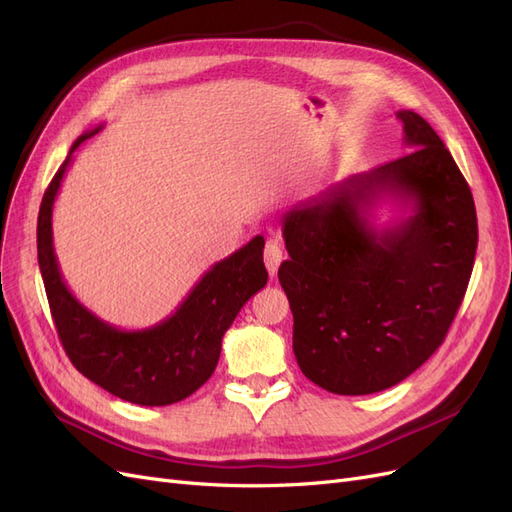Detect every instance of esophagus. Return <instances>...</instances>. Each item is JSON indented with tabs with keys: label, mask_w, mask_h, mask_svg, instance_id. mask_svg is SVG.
Instances as JSON below:
<instances>
[{
	"label": "esophagus",
	"mask_w": 512,
	"mask_h": 512,
	"mask_svg": "<svg viewBox=\"0 0 512 512\" xmlns=\"http://www.w3.org/2000/svg\"><path fill=\"white\" fill-rule=\"evenodd\" d=\"M284 260V247L280 243V239H269L267 245H265V265H267V271L271 277H275L277 269H280Z\"/></svg>",
	"instance_id": "1"
}]
</instances>
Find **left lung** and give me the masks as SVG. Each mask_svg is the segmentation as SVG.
<instances>
[{
	"instance_id": "left-lung-1",
	"label": "left lung",
	"mask_w": 512,
	"mask_h": 512,
	"mask_svg": "<svg viewBox=\"0 0 512 512\" xmlns=\"http://www.w3.org/2000/svg\"><path fill=\"white\" fill-rule=\"evenodd\" d=\"M406 156L348 177L290 209V260L277 277L305 378L337 395H369L406 380L444 342L466 294L478 243L468 181L429 123L399 111ZM404 219L376 229V204Z\"/></svg>"
}]
</instances>
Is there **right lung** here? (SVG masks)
I'll return each mask as SVG.
<instances>
[{
	"instance_id": "obj_1",
	"label": "right lung",
	"mask_w": 512,
	"mask_h": 512,
	"mask_svg": "<svg viewBox=\"0 0 512 512\" xmlns=\"http://www.w3.org/2000/svg\"><path fill=\"white\" fill-rule=\"evenodd\" d=\"M102 126L76 138L66 162L44 192L38 213V265L57 335L72 365L115 397L138 406H170L203 386L220 359L222 337L241 307L265 288L260 235L200 277L188 297L162 322L123 331L104 322L74 297L53 247V205L72 153Z\"/></svg>"
}]
</instances>
